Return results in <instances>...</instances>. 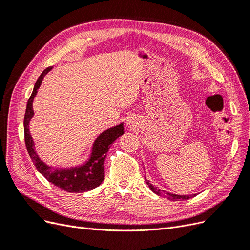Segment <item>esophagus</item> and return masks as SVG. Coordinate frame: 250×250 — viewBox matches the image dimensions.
I'll use <instances>...</instances> for the list:
<instances>
[{
	"label": "esophagus",
	"mask_w": 250,
	"mask_h": 250,
	"mask_svg": "<svg viewBox=\"0 0 250 250\" xmlns=\"http://www.w3.org/2000/svg\"><path fill=\"white\" fill-rule=\"evenodd\" d=\"M128 124H129V126L130 127H134L135 126V122H134V121L133 120H128Z\"/></svg>",
	"instance_id": "1"
}]
</instances>
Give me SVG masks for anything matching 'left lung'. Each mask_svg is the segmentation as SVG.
Masks as SVG:
<instances>
[{
    "mask_svg": "<svg viewBox=\"0 0 250 250\" xmlns=\"http://www.w3.org/2000/svg\"><path fill=\"white\" fill-rule=\"evenodd\" d=\"M145 181L146 184L148 185L149 188L151 191H152L153 193H155L156 195L158 196H163V197H166L169 200H173V201H180V200H187V199H190L193 197V195H176V194H171L167 191H164V190H161V188H157L156 187H154L152 184L150 183L149 180H147L145 178ZM195 196V195H194Z\"/></svg>",
    "mask_w": 250,
    "mask_h": 250,
    "instance_id": "obj_1",
    "label": "left lung"
}]
</instances>
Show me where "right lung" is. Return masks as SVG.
<instances>
[{
    "label": "right lung",
    "mask_w": 250,
    "mask_h": 250,
    "mask_svg": "<svg viewBox=\"0 0 250 250\" xmlns=\"http://www.w3.org/2000/svg\"><path fill=\"white\" fill-rule=\"evenodd\" d=\"M52 69L48 67L44 70L39 79L36 80L33 92L30 96L27 108L24 118V131H25V143L28 153L31 157V160L39 171L43 177H46L51 184L56 186L57 188H62L63 191L70 193H83L86 191L94 190L97 187H99L104 179V161L106 157L107 151L110 148L111 144L115 142L120 135L124 133L123 123L119 124L116 127L109 128V129L102 132L98 137L93 145L92 155L89 160L80 167L71 168V169H53L47 166L39 155L36 154L34 150V143L32 140L31 134L29 131V122L33 117V108L32 102L34 97L37 93V89L41 86L42 81L46 74Z\"/></svg>",
    "instance_id": "right-lung-1"
}]
</instances>
